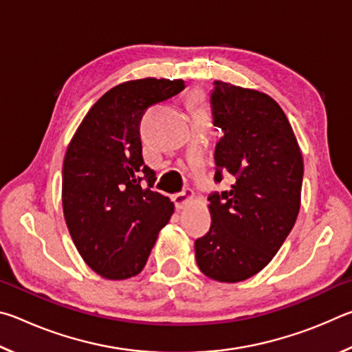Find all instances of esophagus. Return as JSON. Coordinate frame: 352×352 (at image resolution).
Listing matches in <instances>:
<instances>
[{
  "instance_id": "obj_1",
  "label": "esophagus",
  "mask_w": 352,
  "mask_h": 352,
  "mask_svg": "<svg viewBox=\"0 0 352 352\" xmlns=\"http://www.w3.org/2000/svg\"><path fill=\"white\" fill-rule=\"evenodd\" d=\"M174 204L177 206V210H183V208H186L190 201L194 200V190L192 189H184L183 192L180 194H175L174 195Z\"/></svg>"
}]
</instances>
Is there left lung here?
I'll list each match as a JSON object with an SVG mask.
<instances>
[{
    "label": "left lung",
    "mask_w": 352,
    "mask_h": 352,
    "mask_svg": "<svg viewBox=\"0 0 352 352\" xmlns=\"http://www.w3.org/2000/svg\"><path fill=\"white\" fill-rule=\"evenodd\" d=\"M211 109L223 132L214 180L228 172L236 182L208 197L212 222L195 241V261L208 278L239 283L264 269L294 228L305 164L287 116L269 94L214 80Z\"/></svg>",
    "instance_id": "obj_1"
}]
</instances>
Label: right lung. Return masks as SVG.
<instances>
[{"instance_id":"1","label":"right lung","mask_w":352,"mask_h":352,"mask_svg":"<svg viewBox=\"0 0 352 352\" xmlns=\"http://www.w3.org/2000/svg\"><path fill=\"white\" fill-rule=\"evenodd\" d=\"M183 88L182 79L155 77L119 83L69 141L62 170L65 222L82 259L105 279L138 275L174 214V204L151 189L157 178L142 160L140 122L148 107Z\"/></svg>"}]
</instances>
